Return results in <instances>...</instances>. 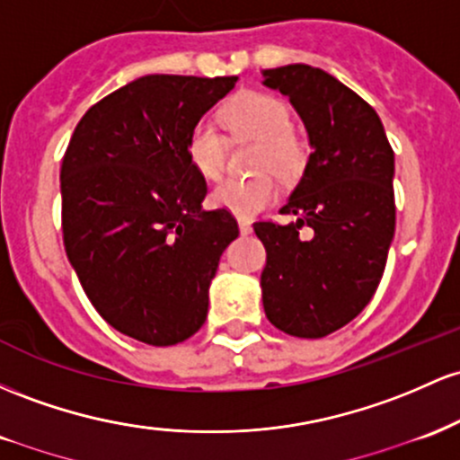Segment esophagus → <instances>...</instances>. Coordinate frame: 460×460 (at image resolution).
I'll list each match as a JSON object with an SVG mask.
<instances>
[{
  "label": "esophagus",
  "instance_id": "obj_1",
  "mask_svg": "<svg viewBox=\"0 0 460 460\" xmlns=\"http://www.w3.org/2000/svg\"><path fill=\"white\" fill-rule=\"evenodd\" d=\"M239 232L241 234H250L252 232V224L247 219H239Z\"/></svg>",
  "mask_w": 460,
  "mask_h": 460
}]
</instances>
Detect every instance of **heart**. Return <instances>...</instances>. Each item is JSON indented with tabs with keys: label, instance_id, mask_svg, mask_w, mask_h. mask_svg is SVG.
Returning a JSON list of instances; mask_svg holds the SVG:
<instances>
[{
	"label": "heart",
	"instance_id": "1",
	"mask_svg": "<svg viewBox=\"0 0 460 460\" xmlns=\"http://www.w3.org/2000/svg\"><path fill=\"white\" fill-rule=\"evenodd\" d=\"M226 126L236 138L258 143L254 169L271 172L280 180L297 178L304 167V149L293 137L291 111L267 93H243L224 111ZM226 138L215 121L199 119L187 137V158L202 178L215 180L224 172ZM278 198V184L270 173L250 180H226L210 193V202L236 217H254Z\"/></svg>",
	"mask_w": 460,
	"mask_h": 460
}]
</instances>
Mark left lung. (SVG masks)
Here are the masks:
<instances>
[{
	"label": "left lung",
	"mask_w": 460,
	"mask_h": 460,
	"mask_svg": "<svg viewBox=\"0 0 460 460\" xmlns=\"http://www.w3.org/2000/svg\"><path fill=\"white\" fill-rule=\"evenodd\" d=\"M262 84L288 97L313 152L280 226L256 221L267 250L262 306L282 332L322 339L343 328L374 297L395 232L394 149L363 97L311 65L262 71ZM302 225L311 240L298 236Z\"/></svg>",
	"instance_id": "obj_1"
}]
</instances>
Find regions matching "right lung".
Instances as JSON below:
<instances>
[{
	"label": "right lung",
	"instance_id": "1",
	"mask_svg": "<svg viewBox=\"0 0 460 460\" xmlns=\"http://www.w3.org/2000/svg\"><path fill=\"white\" fill-rule=\"evenodd\" d=\"M239 77L143 75L86 111L63 167V241L95 311L147 345L193 337L208 287L239 226L204 210L190 167V128Z\"/></svg>",
	"mask_w": 460,
	"mask_h": 460
}]
</instances>
